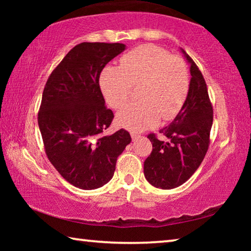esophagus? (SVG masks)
I'll list each match as a JSON object with an SVG mask.
<instances>
[{
	"mask_svg": "<svg viewBox=\"0 0 251 251\" xmlns=\"http://www.w3.org/2000/svg\"><path fill=\"white\" fill-rule=\"evenodd\" d=\"M130 136H131V139H133V141H136V139H138L139 137H141V135L137 133H131Z\"/></svg>",
	"mask_w": 251,
	"mask_h": 251,
	"instance_id": "esophagus-1",
	"label": "esophagus"
}]
</instances>
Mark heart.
I'll list each match as a JSON object with an SVG mask.
<instances>
[{"mask_svg": "<svg viewBox=\"0 0 251 251\" xmlns=\"http://www.w3.org/2000/svg\"><path fill=\"white\" fill-rule=\"evenodd\" d=\"M137 103L118 112V124L131 130L154 127L160 120L171 121L184 105L189 90V75L184 61L163 48L146 44L123 55L120 66H105L100 86L113 108L128 100L131 86H138Z\"/></svg>", "mask_w": 251, "mask_h": 251, "instance_id": "1", "label": "heart"}]
</instances>
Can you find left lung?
<instances>
[{
    "label": "left lung",
    "instance_id": "obj_1",
    "mask_svg": "<svg viewBox=\"0 0 251 251\" xmlns=\"http://www.w3.org/2000/svg\"><path fill=\"white\" fill-rule=\"evenodd\" d=\"M190 65L189 90L180 112L171 125L159 130L167 142L148 135L152 151L144 163V175L156 188L172 189L184 184L201 166L209 146L212 106L201 72L184 50Z\"/></svg>",
    "mask_w": 251,
    "mask_h": 251
}]
</instances>
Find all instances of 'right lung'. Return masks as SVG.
<instances>
[{
    "mask_svg": "<svg viewBox=\"0 0 251 251\" xmlns=\"http://www.w3.org/2000/svg\"><path fill=\"white\" fill-rule=\"evenodd\" d=\"M125 49L122 43L76 45L44 87L39 127L46 155L62 177L79 189L107 184L117 157L131 141L123 128L103 135L114 114L105 106L100 87V72Z\"/></svg>",
    "mask_w": 251,
    "mask_h": 251,
    "instance_id": "obj_1",
    "label": "right lung"
}]
</instances>
